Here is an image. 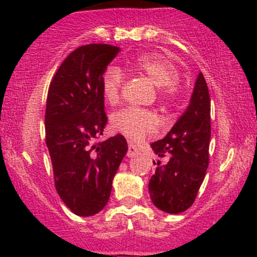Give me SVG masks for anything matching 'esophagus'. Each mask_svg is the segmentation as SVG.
<instances>
[{"instance_id": "1", "label": "esophagus", "mask_w": 257, "mask_h": 257, "mask_svg": "<svg viewBox=\"0 0 257 257\" xmlns=\"http://www.w3.org/2000/svg\"><path fill=\"white\" fill-rule=\"evenodd\" d=\"M138 153H139V150L136 145H134L133 143L128 144V153H126V155H128V157H134V155H137Z\"/></svg>"}]
</instances>
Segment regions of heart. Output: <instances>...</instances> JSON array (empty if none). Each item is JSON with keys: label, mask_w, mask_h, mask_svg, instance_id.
<instances>
[{"label": "heart", "mask_w": 257, "mask_h": 257, "mask_svg": "<svg viewBox=\"0 0 257 257\" xmlns=\"http://www.w3.org/2000/svg\"><path fill=\"white\" fill-rule=\"evenodd\" d=\"M126 69L145 76L158 87V98L162 102H170L177 94L178 73L174 66L159 54H142L128 62ZM123 74L115 67L105 69L100 78V88L104 99L114 104L119 99ZM112 125L115 131L131 139H142L158 128V118L154 113L137 107H125L113 114Z\"/></svg>", "instance_id": "obj_1"}]
</instances>
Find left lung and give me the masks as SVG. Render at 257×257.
Masks as SVG:
<instances>
[{"mask_svg":"<svg viewBox=\"0 0 257 257\" xmlns=\"http://www.w3.org/2000/svg\"><path fill=\"white\" fill-rule=\"evenodd\" d=\"M210 136L209 88L200 73L185 112L164 139L150 144L159 160L148 188L158 209L179 214L193 205L209 165Z\"/></svg>","mask_w":257,"mask_h":257,"instance_id":"1","label":"left lung"}]
</instances>
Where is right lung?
<instances>
[{
    "label": "right lung",
    "mask_w": 257,
    "mask_h": 257,
    "mask_svg": "<svg viewBox=\"0 0 257 257\" xmlns=\"http://www.w3.org/2000/svg\"><path fill=\"white\" fill-rule=\"evenodd\" d=\"M119 52L104 43L80 46L62 62L48 88L46 144L54 186L78 216H92L107 205L113 177L128 150L121 134L94 142L108 120L100 78Z\"/></svg>",
    "instance_id": "add662e5"
}]
</instances>
